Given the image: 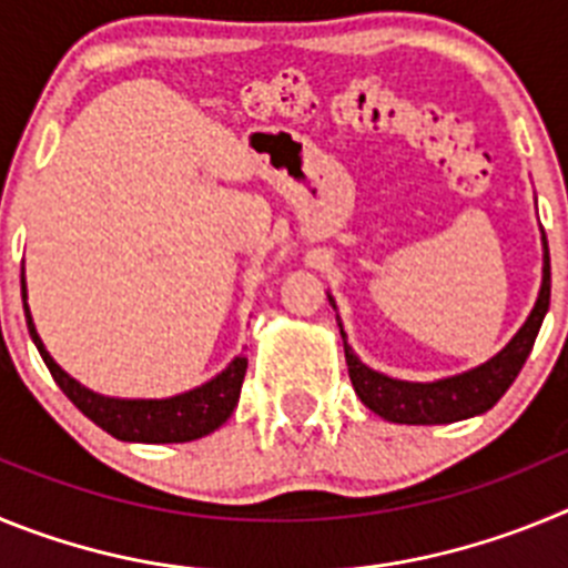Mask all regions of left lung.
Listing matches in <instances>:
<instances>
[{
  "label": "left lung",
  "mask_w": 568,
  "mask_h": 568,
  "mask_svg": "<svg viewBox=\"0 0 568 568\" xmlns=\"http://www.w3.org/2000/svg\"><path fill=\"white\" fill-rule=\"evenodd\" d=\"M549 295L551 273L549 244H546L544 287H540L538 304H535L524 327L518 329V335L506 344V349H500L495 358L480 364L478 369H469V373L455 375V378L435 381V384H409V381H395L375 373V369L361 364L358 355L353 353V346L346 344L344 329H341L346 369H349V381H353L355 393L375 415L393 420V424H453V420H464L471 418V415L486 413V409L498 404L500 395L509 389L511 381L518 378V373L524 369L531 346H535V338L540 333V324H544L546 310H549Z\"/></svg>",
  "instance_id": "obj_1"
}]
</instances>
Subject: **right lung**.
Returning <instances> with one entry per match:
<instances>
[{
	"label": "right lung",
	"mask_w": 568,
	"mask_h": 568,
	"mask_svg": "<svg viewBox=\"0 0 568 568\" xmlns=\"http://www.w3.org/2000/svg\"><path fill=\"white\" fill-rule=\"evenodd\" d=\"M22 301H24V278H22ZM24 321H28L30 338L37 344L39 355L48 364L50 375L59 384L64 395H68L77 409H82L97 426H102L104 433H110L119 440H142V444H182V440H195L202 435H210L213 429L230 418V413L239 404L241 384L247 375V358L241 355L233 364L224 369L222 375H215L204 386L193 389V393L175 395L168 400H119L104 398V395L90 393L79 381L62 373V366L50 358L48 349L39 341L37 327L30 321L28 304H24Z\"/></svg>",
	"instance_id": "1"
}]
</instances>
